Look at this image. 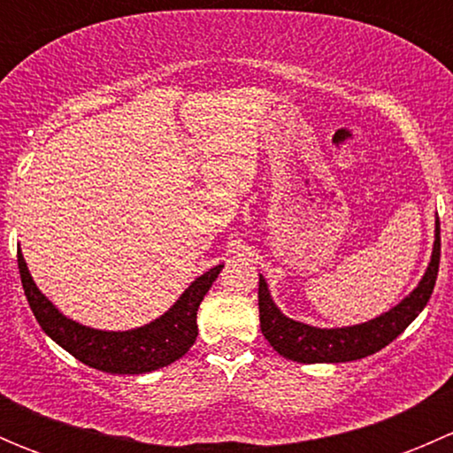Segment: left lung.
Listing matches in <instances>:
<instances>
[{
  "instance_id": "8db88e82",
  "label": "left lung",
  "mask_w": 453,
  "mask_h": 453,
  "mask_svg": "<svg viewBox=\"0 0 453 453\" xmlns=\"http://www.w3.org/2000/svg\"><path fill=\"white\" fill-rule=\"evenodd\" d=\"M438 263H441V223L436 217L432 258H429V265L418 285L390 311L377 315L368 322L337 328L311 326V324L287 318L276 307L272 294H269L267 280L260 273V331L278 355L298 364H340L368 357V355L377 353L383 346L390 344L392 340H396L412 324V319L423 311L425 304L429 303L434 285H436Z\"/></svg>"
}]
</instances>
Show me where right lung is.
<instances>
[{"label": "right lung", "instance_id": "1", "mask_svg": "<svg viewBox=\"0 0 453 453\" xmlns=\"http://www.w3.org/2000/svg\"><path fill=\"white\" fill-rule=\"evenodd\" d=\"M17 263L26 298L45 335L52 337L79 362L111 374H146L184 357L197 340V309L201 300L223 269V265H217L195 278L175 304L153 322L129 331H100L67 318L54 307L52 300L45 298L35 278L30 276L21 250H17Z\"/></svg>", "mask_w": 453, "mask_h": 453}]
</instances>
